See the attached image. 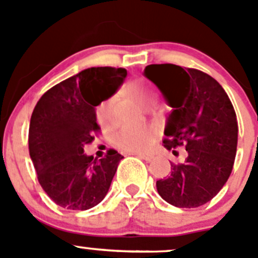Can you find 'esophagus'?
<instances>
[{
	"instance_id": "obj_1",
	"label": "esophagus",
	"mask_w": 258,
	"mask_h": 258,
	"mask_svg": "<svg viewBox=\"0 0 258 258\" xmlns=\"http://www.w3.org/2000/svg\"><path fill=\"white\" fill-rule=\"evenodd\" d=\"M134 155L140 157V159H143L145 161H151L152 159H154V156L150 154H134Z\"/></svg>"
}]
</instances>
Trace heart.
Returning a JSON list of instances; mask_svg holds the SVG:
<instances>
[{
    "mask_svg": "<svg viewBox=\"0 0 258 258\" xmlns=\"http://www.w3.org/2000/svg\"><path fill=\"white\" fill-rule=\"evenodd\" d=\"M127 93L134 101L143 107H150L154 103L155 95L149 85L142 81H134L127 86ZM112 106L113 98H107L95 108V117L97 121L103 126L111 124L112 121ZM156 132L152 126H138L121 127L112 136V143L125 152H145L151 147L154 142Z\"/></svg>",
    "mask_w": 258,
    "mask_h": 258,
    "instance_id": "1",
    "label": "heart"
}]
</instances>
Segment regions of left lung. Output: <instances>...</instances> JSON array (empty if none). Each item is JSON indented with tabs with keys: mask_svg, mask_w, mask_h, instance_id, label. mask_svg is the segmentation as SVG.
I'll return each instance as SVG.
<instances>
[{
	"mask_svg": "<svg viewBox=\"0 0 258 258\" xmlns=\"http://www.w3.org/2000/svg\"><path fill=\"white\" fill-rule=\"evenodd\" d=\"M145 76L172 107L163 143L183 163H170V175L156 181L157 192L178 208H197L213 199L231 174L238 145V120L222 86L195 68L150 64Z\"/></svg>",
	"mask_w": 258,
	"mask_h": 258,
	"instance_id": "8db88e82",
	"label": "left lung"
}]
</instances>
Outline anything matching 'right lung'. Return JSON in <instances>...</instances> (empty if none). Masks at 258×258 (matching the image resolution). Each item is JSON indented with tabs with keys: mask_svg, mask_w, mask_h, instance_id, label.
<instances>
[{
	"mask_svg": "<svg viewBox=\"0 0 258 258\" xmlns=\"http://www.w3.org/2000/svg\"><path fill=\"white\" fill-rule=\"evenodd\" d=\"M125 68L92 67L49 89L32 112L28 147L41 187L59 207L86 211L101 203L122 156L109 149L104 157L84 154L99 132L95 107L113 95Z\"/></svg>",
	"mask_w": 258,
	"mask_h": 258,
	"instance_id": "right-lung-1",
	"label": "right lung"
}]
</instances>
